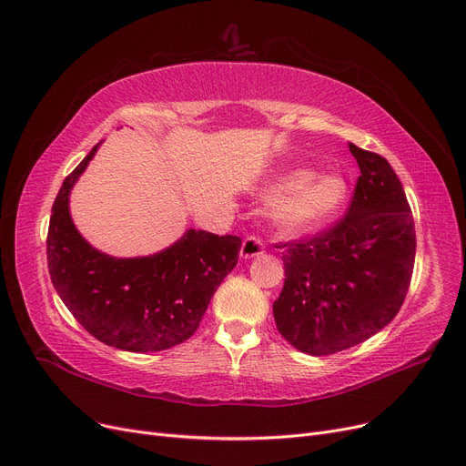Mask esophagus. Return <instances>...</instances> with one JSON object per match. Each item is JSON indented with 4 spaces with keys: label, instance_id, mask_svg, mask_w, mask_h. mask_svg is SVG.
Masks as SVG:
<instances>
[{
    "label": "esophagus",
    "instance_id": "34e87169",
    "mask_svg": "<svg viewBox=\"0 0 466 466\" xmlns=\"http://www.w3.org/2000/svg\"><path fill=\"white\" fill-rule=\"evenodd\" d=\"M262 253H265V246H262V241L258 238H253V236L246 238L244 244H241V251H239L241 258H246V260L255 258Z\"/></svg>",
    "mask_w": 466,
    "mask_h": 466
}]
</instances>
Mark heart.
<instances>
[{
	"label": "heart",
	"instance_id": "1",
	"mask_svg": "<svg viewBox=\"0 0 466 466\" xmlns=\"http://www.w3.org/2000/svg\"><path fill=\"white\" fill-rule=\"evenodd\" d=\"M260 198L274 204L272 227L286 236H309L342 213L350 199V183L339 173H316L307 167L272 177Z\"/></svg>",
	"mask_w": 466,
	"mask_h": 466
}]
</instances>
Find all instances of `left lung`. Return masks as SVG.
<instances>
[{
  "instance_id": "obj_1",
  "label": "left lung",
  "mask_w": 466,
  "mask_h": 466,
  "mask_svg": "<svg viewBox=\"0 0 466 466\" xmlns=\"http://www.w3.org/2000/svg\"><path fill=\"white\" fill-rule=\"evenodd\" d=\"M360 178L349 215L329 232L283 244L278 331L297 350L328 356L368 340L398 314L415 265V222L387 159L350 145Z\"/></svg>"
}]
</instances>
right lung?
Segmentation results:
<instances>
[{
    "label": "right lung",
    "instance_id": "add662e5",
    "mask_svg": "<svg viewBox=\"0 0 466 466\" xmlns=\"http://www.w3.org/2000/svg\"><path fill=\"white\" fill-rule=\"evenodd\" d=\"M100 143L63 183L49 220L47 265L66 309L100 342L127 352H159L190 339L209 300L238 262L241 239L188 228L145 257H112L79 234L70 192Z\"/></svg>",
    "mask_w": 466,
    "mask_h": 466
}]
</instances>
